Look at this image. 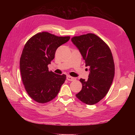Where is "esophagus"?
Masks as SVG:
<instances>
[{
	"label": "esophagus",
	"mask_w": 135,
	"mask_h": 135,
	"mask_svg": "<svg viewBox=\"0 0 135 135\" xmlns=\"http://www.w3.org/2000/svg\"><path fill=\"white\" fill-rule=\"evenodd\" d=\"M66 79H67L68 80H69V81H73V80H75V78L72 77V76H70V75H68V76H67V78H66Z\"/></svg>",
	"instance_id": "esophagus-1"
}]
</instances>
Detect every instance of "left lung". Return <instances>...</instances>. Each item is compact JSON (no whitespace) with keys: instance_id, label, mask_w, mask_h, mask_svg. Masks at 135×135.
Returning <instances> with one entry per match:
<instances>
[{"instance_id":"obj_1","label":"left lung","mask_w":135,"mask_h":135,"mask_svg":"<svg viewBox=\"0 0 135 135\" xmlns=\"http://www.w3.org/2000/svg\"><path fill=\"white\" fill-rule=\"evenodd\" d=\"M71 41L79 49L85 66H89L87 80L80 79L81 90L76 97L83 103L93 105L108 93L115 73L111 50L103 40L92 33L75 36Z\"/></svg>"}]
</instances>
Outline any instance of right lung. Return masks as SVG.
<instances>
[{
  "mask_svg": "<svg viewBox=\"0 0 135 135\" xmlns=\"http://www.w3.org/2000/svg\"><path fill=\"white\" fill-rule=\"evenodd\" d=\"M70 36H58L48 32L32 36L23 47L20 61L22 80L27 94L38 103L52 100L59 93L66 77L48 70L57 49Z\"/></svg>",
  "mask_w": 135,
  "mask_h": 135,
  "instance_id": "right-lung-1",
  "label": "right lung"
}]
</instances>
